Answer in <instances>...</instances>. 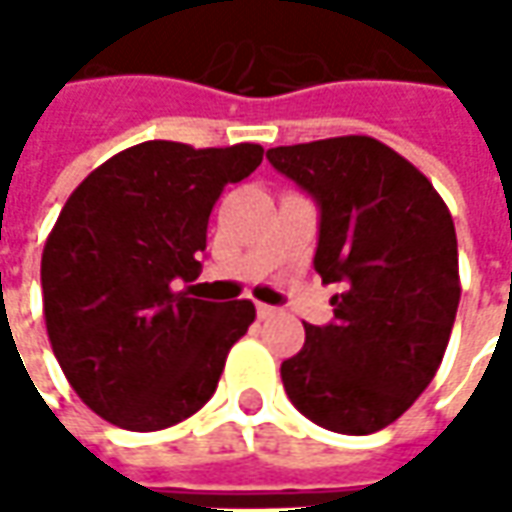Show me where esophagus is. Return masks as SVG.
Returning a JSON list of instances; mask_svg holds the SVG:
<instances>
[{
  "instance_id": "esophagus-1",
  "label": "esophagus",
  "mask_w": 512,
  "mask_h": 512,
  "mask_svg": "<svg viewBox=\"0 0 512 512\" xmlns=\"http://www.w3.org/2000/svg\"><path fill=\"white\" fill-rule=\"evenodd\" d=\"M256 313H259V319H273V316H276L279 310H276V307L262 305V302H259V305H256Z\"/></svg>"
}]
</instances>
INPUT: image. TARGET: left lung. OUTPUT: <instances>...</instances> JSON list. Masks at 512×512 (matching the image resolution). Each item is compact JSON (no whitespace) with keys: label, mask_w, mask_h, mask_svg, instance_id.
Instances as JSON below:
<instances>
[{"label":"left lung","mask_w":512,"mask_h":512,"mask_svg":"<svg viewBox=\"0 0 512 512\" xmlns=\"http://www.w3.org/2000/svg\"><path fill=\"white\" fill-rule=\"evenodd\" d=\"M267 162L319 205L313 267L333 322L305 325L282 362L296 410L333 433L396 422L433 382L462 296L453 216L404 156L370 136L267 150Z\"/></svg>","instance_id":"left-lung-1"}]
</instances>
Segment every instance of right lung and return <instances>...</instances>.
<instances>
[{
  "instance_id": "1",
  "label": "right lung",
  "mask_w": 512,
  "mask_h": 512,
  "mask_svg": "<svg viewBox=\"0 0 512 512\" xmlns=\"http://www.w3.org/2000/svg\"><path fill=\"white\" fill-rule=\"evenodd\" d=\"M262 145L142 142L70 193L42 253L53 356L105 422L150 433L193 416L216 393L227 350L256 307L190 290L222 190L262 165Z\"/></svg>"
}]
</instances>
